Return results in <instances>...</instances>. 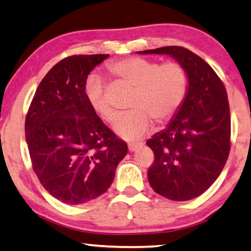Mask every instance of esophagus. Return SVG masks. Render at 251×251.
Returning a JSON list of instances; mask_svg holds the SVG:
<instances>
[{"instance_id": "obj_1", "label": "esophagus", "mask_w": 251, "mask_h": 251, "mask_svg": "<svg viewBox=\"0 0 251 251\" xmlns=\"http://www.w3.org/2000/svg\"><path fill=\"white\" fill-rule=\"evenodd\" d=\"M141 145H142V143H135V142H132V143L128 144V150L130 152H133V151H135L138 147H141Z\"/></svg>"}]
</instances>
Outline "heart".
<instances>
[{
  "instance_id": "obj_1",
  "label": "heart",
  "mask_w": 251,
  "mask_h": 251,
  "mask_svg": "<svg viewBox=\"0 0 251 251\" xmlns=\"http://www.w3.org/2000/svg\"><path fill=\"white\" fill-rule=\"evenodd\" d=\"M111 76L136 88L130 113L121 116L115 132L127 141H135L148 134L153 119L159 125L173 121L184 104L189 88L185 66L179 62L160 63L145 57H127L107 64ZM87 99L95 113L104 122L113 123L117 109L107 95L103 78L92 75L87 82Z\"/></svg>"
}]
</instances>
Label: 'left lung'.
<instances>
[{"label":"left lung","mask_w":251,"mask_h":251,"mask_svg":"<svg viewBox=\"0 0 251 251\" xmlns=\"http://www.w3.org/2000/svg\"><path fill=\"white\" fill-rule=\"evenodd\" d=\"M138 53L173 56L188 73L181 109L166 129L147 142L154 153L148 178L159 195L178 201L193 200L218 179L229 156L231 118L226 87L203 58L185 47Z\"/></svg>","instance_id":"left-lung-1"}]
</instances>
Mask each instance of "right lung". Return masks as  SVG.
Returning <instances> with one entry per match:
<instances>
[{
	"label": "right lung",
	"instance_id": "1",
	"mask_svg": "<svg viewBox=\"0 0 251 251\" xmlns=\"http://www.w3.org/2000/svg\"><path fill=\"white\" fill-rule=\"evenodd\" d=\"M108 54L72 55L40 82L25 116L32 169L40 184L63 203L76 205L107 192L127 144L90 107L85 84Z\"/></svg>",
	"mask_w": 251,
	"mask_h": 251
}]
</instances>
